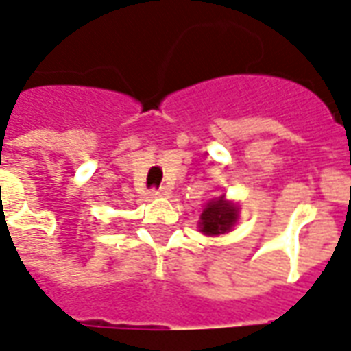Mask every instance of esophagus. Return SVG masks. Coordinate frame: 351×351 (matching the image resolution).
Here are the masks:
<instances>
[{
  "mask_svg": "<svg viewBox=\"0 0 351 351\" xmlns=\"http://www.w3.org/2000/svg\"><path fill=\"white\" fill-rule=\"evenodd\" d=\"M170 194H172V191L165 185L158 186V189H151V196H162L165 198V196H170Z\"/></svg>",
  "mask_w": 351,
  "mask_h": 351,
  "instance_id": "esophagus-1",
  "label": "esophagus"
}]
</instances>
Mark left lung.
Segmentation results:
<instances>
[{
  "mask_svg": "<svg viewBox=\"0 0 351 351\" xmlns=\"http://www.w3.org/2000/svg\"><path fill=\"white\" fill-rule=\"evenodd\" d=\"M235 219H237V207L221 198V200L207 204L204 213H202L200 228L207 235L224 234V232H230V228L234 226Z\"/></svg>",
  "mask_w": 351,
  "mask_h": 351,
  "instance_id": "obj_1",
  "label": "left lung"
}]
</instances>
